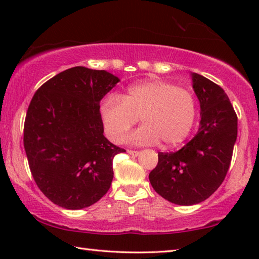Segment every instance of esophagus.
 I'll return each instance as SVG.
<instances>
[{
  "instance_id": "1",
  "label": "esophagus",
  "mask_w": 259,
  "mask_h": 259,
  "mask_svg": "<svg viewBox=\"0 0 259 259\" xmlns=\"http://www.w3.org/2000/svg\"><path fill=\"white\" fill-rule=\"evenodd\" d=\"M128 153L130 155H133V156H137L138 154H139V152L138 151H134V150H129L128 151Z\"/></svg>"
}]
</instances>
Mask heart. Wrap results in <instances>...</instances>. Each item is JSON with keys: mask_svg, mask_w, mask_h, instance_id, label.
Returning a JSON list of instances; mask_svg holds the SVG:
<instances>
[{"mask_svg": "<svg viewBox=\"0 0 259 259\" xmlns=\"http://www.w3.org/2000/svg\"><path fill=\"white\" fill-rule=\"evenodd\" d=\"M102 119L108 138L121 143L140 117L143 126L133 136L137 143L163 147L183 143L194 128L198 106L190 91L172 83L152 80L130 87L120 97L111 95L102 104Z\"/></svg>", "mask_w": 259, "mask_h": 259, "instance_id": "obj_1", "label": "heart"}]
</instances>
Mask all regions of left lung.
<instances>
[{
	"label": "left lung",
	"instance_id": "1",
	"mask_svg": "<svg viewBox=\"0 0 259 259\" xmlns=\"http://www.w3.org/2000/svg\"><path fill=\"white\" fill-rule=\"evenodd\" d=\"M192 77L201 107L199 133L177 152H160L148 177L157 194L179 205L200 203L217 191L238 136V116L225 91L200 74Z\"/></svg>",
	"mask_w": 259,
	"mask_h": 259
}]
</instances>
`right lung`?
Returning a JSON list of instances; mask_svg holds the SVG:
<instances>
[{
	"label": "right lung",
	"mask_w": 259,
	"mask_h": 259,
	"mask_svg": "<svg viewBox=\"0 0 259 259\" xmlns=\"http://www.w3.org/2000/svg\"><path fill=\"white\" fill-rule=\"evenodd\" d=\"M119 81L76 66L43 83L30 100L24 124L28 165L37 187L59 207L87 208L111 187L113 159L125 150L104 136L99 103Z\"/></svg>",
	"instance_id": "right-lung-1"
}]
</instances>
